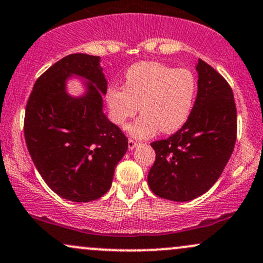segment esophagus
Segmentation results:
<instances>
[{
    "label": "esophagus",
    "instance_id": "esophagus-1",
    "mask_svg": "<svg viewBox=\"0 0 263 263\" xmlns=\"http://www.w3.org/2000/svg\"><path fill=\"white\" fill-rule=\"evenodd\" d=\"M138 144V142L136 140H132V138H128V148L129 149H134L136 146Z\"/></svg>",
    "mask_w": 263,
    "mask_h": 263
}]
</instances>
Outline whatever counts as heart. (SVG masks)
<instances>
[{"instance_id": "heart-1", "label": "heart", "mask_w": 263, "mask_h": 263, "mask_svg": "<svg viewBox=\"0 0 263 263\" xmlns=\"http://www.w3.org/2000/svg\"><path fill=\"white\" fill-rule=\"evenodd\" d=\"M198 91L190 69H176L158 62H140L126 71L123 87L110 86L106 100L111 120L125 127L138 111L142 115L129 127L132 136L146 138L157 131H178L189 119Z\"/></svg>"}]
</instances>
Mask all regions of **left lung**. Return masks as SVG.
Returning <instances> with one entry per match:
<instances>
[{
  "label": "left lung",
  "instance_id": "8db88e82",
  "mask_svg": "<svg viewBox=\"0 0 263 263\" xmlns=\"http://www.w3.org/2000/svg\"><path fill=\"white\" fill-rule=\"evenodd\" d=\"M198 95L189 119L167 140L151 143L156 161L148 185L156 195L189 201L206 193L221 176L234 151L237 114L228 81L199 59Z\"/></svg>",
  "mask_w": 263,
  "mask_h": 263
}]
</instances>
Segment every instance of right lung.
I'll return each instance as SVG.
<instances>
[{
	"mask_svg": "<svg viewBox=\"0 0 263 263\" xmlns=\"http://www.w3.org/2000/svg\"><path fill=\"white\" fill-rule=\"evenodd\" d=\"M99 59L83 53L62 58L38 78L26 106L25 138L35 168L54 193L77 203L107 193L128 147L121 128L102 112L107 81ZM73 73L90 81L83 98L65 92Z\"/></svg>",
	"mask_w": 263,
	"mask_h": 263,
	"instance_id": "add662e5",
	"label": "right lung"
}]
</instances>
